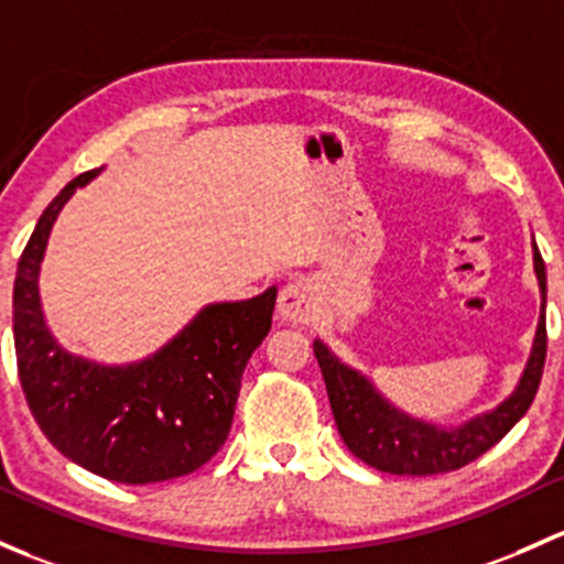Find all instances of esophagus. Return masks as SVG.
<instances>
[{
  "label": "esophagus",
  "mask_w": 564,
  "mask_h": 564,
  "mask_svg": "<svg viewBox=\"0 0 564 564\" xmlns=\"http://www.w3.org/2000/svg\"><path fill=\"white\" fill-rule=\"evenodd\" d=\"M278 313L283 322L311 324L318 316V297L307 281H289L278 294Z\"/></svg>",
  "instance_id": "obj_1"
}]
</instances>
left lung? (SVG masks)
I'll list each match as a JSON object with an SVG mask.
<instances>
[{"label": "left lung", "mask_w": 564, "mask_h": 564, "mask_svg": "<svg viewBox=\"0 0 564 564\" xmlns=\"http://www.w3.org/2000/svg\"><path fill=\"white\" fill-rule=\"evenodd\" d=\"M532 251H535V272L543 294V313L538 322L532 357L527 361L517 391L497 411L484 413L473 422L454 430L416 422L391 408L365 376L335 359V354L322 340L313 343L337 432L348 452L359 456L365 465L391 476H437L470 465L511 432V426L530 411L546 365V264L538 246Z\"/></svg>", "instance_id": "obj_1"}]
</instances>
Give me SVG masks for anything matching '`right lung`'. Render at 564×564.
<instances>
[{
    "mask_svg": "<svg viewBox=\"0 0 564 564\" xmlns=\"http://www.w3.org/2000/svg\"><path fill=\"white\" fill-rule=\"evenodd\" d=\"M88 170L45 207L13 289L18 378L43 435L75 465L118 484H156L203 467L232 426L242 370L272 327L278 289L210 305L156 357L129 367L62 351L45 327L37 275L53 221Z\"/></svg>",
    "mask_w": 564,
    "mask_h": 564,
    "instance_id": "right-lung-1",
    "label": "right lung"
}]
</instances>
